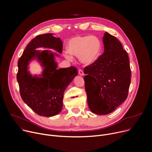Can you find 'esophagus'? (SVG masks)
I'll use <instances>...</instances> for the list:
<instances>
[{
    "instance_id": "1",
    "label": "esophagus",
    "mask_w": 152,
    "mask_h": 152,
    "mask_svg": "<svg viewBox=\"0 0 152 152\" xmlns=\"http://www.w3.org/2000/svg\"><path fill=\"white\" fill-rule=\"evenodd\" d=\"M78 73H79V75H80V76H83V72L82 69H79L78 70Z\"/></svg>"
}]
</instances>
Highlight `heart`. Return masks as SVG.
I'll list each match as a JSON object with an SVG mask.
<instances>
[{
    "mask_svg": "<svg viewBox=\"0 0 152 152\" xmlns=\"http://www.w3.org/2000/svg\"><path fill=\"white\" fill-rule=\"evenodd\" d=\"M102 42L96 36L77 35L72 38L67 43V50L64 54L69 59L71 55L79 56V60L85 65L94 63L102 50Z\"/></svg>",
    "mask_w": 152,
    "mask_h": 152,
    "instance_id": "b5f03b06",
    "label": "heart"
}]
</instances>
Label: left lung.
I'll return each mask as SVG.
<instances>
[{"label":"left lung","mask_w":152,"mask_h":152,"mask_svg":"<svg viewBox=\"0 0 152 152\" xmlns=\"http://www.w3.org/2000/svg\"><path fill=\"white\" fill-rule=\"evenodd\" d=\"M104 52L84 68L85 88L90 110L98 115L113 112L127 97L131 70L120 41L105 32Z\"/></svg>","instance_id":"obj_1"}]
</instances>
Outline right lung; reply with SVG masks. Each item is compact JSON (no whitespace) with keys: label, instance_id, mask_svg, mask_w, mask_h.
<instances>
[{"label":"right lung","instance_id":"obj_1","mask_svg":"<svg viewBox=\"0 0 152 152\" xmlns=\"http://www.w3.org/2000/svg\"><path fill=\"white\" fill-rule=\"evenodd\" d=\"M39 47L53 49L60 53L63 48L60 38L52 34L36 36L18 59L17 80L23 102L38 115L49 117L61 112L64 92L78 72L73 66L57 70L54 54L48 50L41 53L34 50ZM34 57H37L45 67L41 78L32 77L27 72L28 62Z\"/></svg>","mask_w":152,"mask_h":152}]
</instances>
